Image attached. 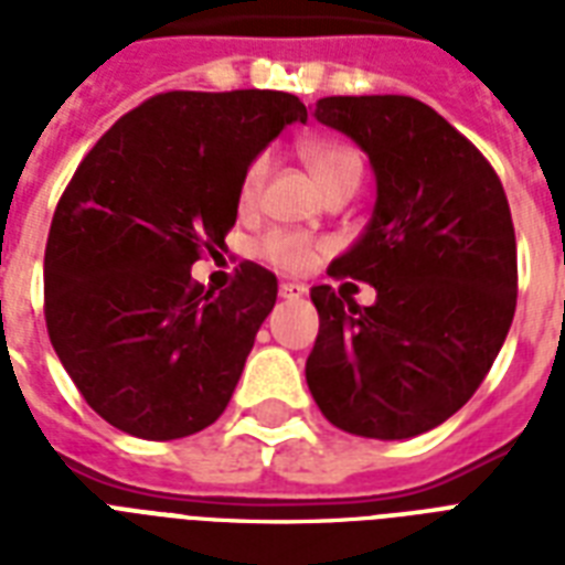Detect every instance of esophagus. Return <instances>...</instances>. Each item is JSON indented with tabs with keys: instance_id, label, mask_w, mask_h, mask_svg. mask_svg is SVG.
Returning <instances> with one entry per match:
<instances>
[{
	"instance_id": "1",
	"label": "esophagus",
	"mask_w": 565,
	"mask_h": 565,
	"mask_svg": "<svg viewBox=\"0 0 565 565\" xmlns=\"http://www.w3.org/2000/svg\"><path fill=\"white\" fill-rule=\"evenodd\" d=\"M281 299H287V301H292V299H301V296H305V292H308V287H305V284H299V281H287V284H281Z\"/></svg>"
}]
</instances>
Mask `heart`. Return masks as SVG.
<instances>
[{
	"mask_svg": "<svg viewBox=\"0 0 565 565\" xmlns=\"http://www.w3.org/2000/svg\"><path fill=\"white\" fill-rule=\"evenodd\" d=\"M301 158H305V163H308L313 179L319 181L322 190L328 184H334L337 179H345V175H361V154L354 152L352 146L337 143V140H308V143L301 146ZM266 172H269V158L257 154L255 161L246 167V172H243V179H239V211H252L255 207L257 199H260V190H264ZM260 255L269 264L287 269V273H305L313 264L317 248H313V243L308 237H301V234L273 231L260 243Z\"/></svg>",
	"mask_w": 565,
	"mask_h": 565,
	"instance_id": "heart-1",
	"label": "heart"
}]
</instances>
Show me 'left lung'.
I'll list each match as a JSON object with an SVG mask.
<instances>
[{"instance_id":"8db88e82","label":"left lung","mask_w":565,"mask_h":565,"mask_svg":"<svg viewBox=\"0 0 565 565\" xmlns=\"http://www.w3.org/2000/svg\"><path fill=\"white\" fill-rule=\"evenodd\" d=\"M313 117L352 137L375 172L372 220L328 266L375 287V301L361 308L328 284L310 290V395L345 434L419 437L472 398L513 322L508 195L487 158L425 102L328 96Z\"/></svg>"}]
</instances>
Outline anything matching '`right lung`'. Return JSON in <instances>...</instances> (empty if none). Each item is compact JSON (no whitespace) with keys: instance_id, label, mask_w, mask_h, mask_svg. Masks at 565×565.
Segmentation results:
<instances>
[{"instance_id":"right-lung-1","label":"right lung","mask_w":565,"mask_h":565,"mask_svg":"<svg viewBox=\"0 0 565 565\" xmlns=\"http://www.w3.org/2000/svg\"><path fill=\"white\" fill-rule=\"evenodd\" d=\"M290 122H308L292 93H161L75 170L46 239V328L114 428L181 439L228 407L278 281L239 264L237 281L213 292L190 266L225 243L243 172Z\"/></svg>"}]
</instances>
